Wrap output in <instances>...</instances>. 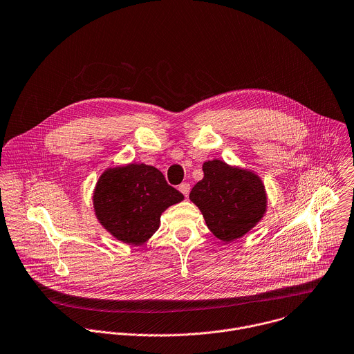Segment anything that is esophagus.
<instances>
[{
	"mask_svg": "<svg viewBox=\"0 0 354 354\" xmlns=\"http://www.w3.org/2000/svg\"><path fill=\"white\" fill-rule=\"evenodd\" d=\"M178 189H180V192L187 198L188 195H189V191H191V185L188 184V183H184V184H181L180 187H178Z\"/></svg>",
	"mask_w": 354,
	"mask_h": 354,
	"instance_id": "1",
	"label": "esophagus"
}]
</instances>
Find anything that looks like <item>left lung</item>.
Masks as SVG:
<instances>
[{"instance_id":"8db88e82","label":"left lung","mask_w":354,"mask_h":354,"mask_svg":"<svg viewBox=\"0 0 354 354\" xmlns=\"http://www.w3.org/2000/svg\"><path fill=\"white\" fill-rule=\"evenodd\" d=\"M203 178L189 194L212 234L231 243L250 232L265 216V185L251 170L220 159L203 163Z\"/></svg>"}]
</instances>
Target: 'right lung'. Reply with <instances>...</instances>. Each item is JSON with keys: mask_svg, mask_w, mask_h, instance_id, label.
Returning <instances> with one entry per match:
<instances>
[{"mask_svg": "<svg viewBox=\"0 0 354 354\" xmlns=\"http://www.w3.org/2000/svg\"><path fill=\"white\" fill-rule=\"evenodd\" d=\"M92 199L107 232L126 244L140 245L158 231L162 213L184 195L170 187L156 167L127 163L99 177Z\"/></svg>", "mask_w": 354, "mask_h": 354, "instance_id": "obj_1", "label": "right lung"}]
</instances>
